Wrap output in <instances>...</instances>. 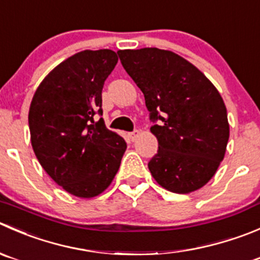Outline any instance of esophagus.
Masks as SVG:
<instances>
[{
    "instance_id": "1",
    "label": "esophagus",
    "mask_w": 260,
    "mask_h": 260,
    "mask_svg": "<svg viewBox=\"0 0 260 260\" xmlns=\"http://www.w3.org/2000/svg\"><path fill=\"white\" fill-rule=\"evenodd\" d=\"M138 135H140V131H137V129H135V131H132V132L128 133V136H129V138L132 141H135L136 138L138 137Z\"/></svg>"
}]
</instances>
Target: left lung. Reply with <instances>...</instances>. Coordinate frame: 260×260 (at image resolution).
Masks as SVG:
<instances>
[{"label": "left lung", "mask_w": 260, "mask_h": 260, "mask_svg": "<svg viewBox=\"0 0 260 260\" xmlns=\"http://www.w3.org/2000/svg\"><path fill=\"white\" fill-rule=\"evenodd\" d=\"M122 66L145 95L158 142L148 161L155 180L174 193L208 183L225 156L228 112L220 92L191 63L158 48L118 50Z\"/></svg>", "instance_id": "8db88e82"}]
</instances>
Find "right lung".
I'll return each mask as SVG.
<instances>
[{
    "instance_id": "add662e5",
    "label": "right lung",
    "mask_w": 260,
    "mask_h": 260,
    "mask_svg": "<svg viewBox=\"0 0 260 260\" xmlns=\"http://www.w3.org/2000/svg\"><path fill=\"white\" fill-rule=\"evenodd\" d=\"M118 62L110 49L84 50L58 64L32 96L29 128L35 156L69 193L91 198L109 186L127 143L108 129L102 91Z\"/></svg>"
}]
</instances>
